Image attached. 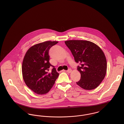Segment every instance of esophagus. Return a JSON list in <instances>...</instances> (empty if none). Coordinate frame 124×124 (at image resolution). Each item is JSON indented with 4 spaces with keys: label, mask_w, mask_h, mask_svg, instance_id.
Here are the masks:
<instances>
[{
    "label": "esophagus",
    "mask_w": 124,
    "mask_h": 124,
    "mask_svg": "<svg viewBox=\"0 0 124 124\" xmlns=\"http://www.w3.org/2000/svg\"><path fill=\"white\" fill-rule=\"evenodd\" d=\"M66 71L67 72H68V73H70L71 71V69H68V70Z\"/></svg>",
    "instance_id": "34e87169"
}]
</instances>
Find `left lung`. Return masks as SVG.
Returning <instances> with one entry per match:
<instances>
[{
	"label": "left lung",
	"instance_id": "obj_1",
	"mask_svg": "<svg viewBox=\"0 0 124 124\" xmlns=\"http://www.w3.org/2000/svg\"><path fill=\"white\" fill-rule=\"evenodd\" d=\"M65 43L70 50L81 73L76 84L85 90L96 88L106 74L107 62L105 54L94 43L83 40H70Z\"/></svg>",
	"mask_w": 124,
	"mask_h": 124
}]
</instances>
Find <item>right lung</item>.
<instances>
[{
    "mask_svg": "<svg viewBox=\"0 0 124 124\" xmlns=\"http://www.w3.org/2000/svg\"><path fill=\"white\" fill-rule=\"evenodd\" d=\"M58 41H47L31 47L24 57L22 72L27 86L38 94L47 93L53 87L59 73L49 62V51ZM53 67L49 73V68Z\"/></svg>",
    "mask_w": 124,
    "mask_h": 124,
    "instance_id": "add662e5",
    "label": "right lung"
}]
</instances>
